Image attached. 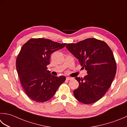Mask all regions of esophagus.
Segmentation results:
<instances>
[{
	"mask_svg": "<svg viewBox=\"0 0 127 127\" xmlns=\"http://www.w3.org/2000/svg\"><path fill=\"white\" fill-rule=\"evenodd\" d=\"M66 79L67 80H72V79H73V78H70V77H66Z\"/></svg>",
	"mask_w": 127,
	"mask_h": 127,
	"instance_id": "34e87169",
	"label": "esophagus"
}]
</instances>
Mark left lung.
Wrapping results in <instances>:
<instances>
[{
  "label": "left lung",
  "instance_id": "1",
  "mask_svg": "<svg viewBox=\"0 0 127 127\" xmlns=\"http://www.w3.org/2000/svg\"><path fill=\"white\" fill-rule=\"evenodd\" d=\"M67 49L85 67L88 75L76 77L79 87L74 90L77 100L85 104L95 102L105 95L116 73V63L111 48L105 42L87 38L69 43Z\"/></svg>",
  "mask_w": 127,
  "mask_h": 127
}]
</instances>
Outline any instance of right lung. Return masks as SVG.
I'll use <instances>...</instances> for the list:
<instances>
[{"mask_svg": "<svg viewBox=\"0 0 127 127\" xmlns=\"http://www.w3.org/2000/svg\"><path fill=\"white\" fill-rule=\"evenodd\" d=\"M65 45L39 38L30 39L22 46L16 59V70L22 88L31 100L38 102L50 100L65 81V76L52 75L47 66L51 54Z\"/></svg>", "mask_w": 127, "mask_h": 127, "instance_id": "1", "label": "right lung"}]
</instances>
